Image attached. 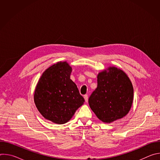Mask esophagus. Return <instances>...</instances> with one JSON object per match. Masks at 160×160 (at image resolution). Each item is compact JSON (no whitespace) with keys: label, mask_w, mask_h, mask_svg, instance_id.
<instances>
[{"label":"esophagus","mask_w":160,"mask_h":160,"mask_svg":"<svg viewBox=\"0 0 160 160\" xmlns=\"http://www.w3.org/2000/svg\"><path fill=\"white\" fill-rule=\"evenodd\" d=\"M83 98H84V99H85V102H88V96H87V95H85Z\"/></svg>","instance_id":"1"}]
</instances>
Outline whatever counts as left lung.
<instances>
[{"label":"left lung","instance_id":"left-lung-1","mask_svg":"<svg viewBox=\"0 0 160 160\" xmlns=\"http://www.w3.org/2000/svg\"><path fill=\"white\" fill-rule=\"evenodd\" d=\"M133 99L129 77L120 68L109 66L98 75V87L90 96L88 104L101 121L110 123L127 115Z\"/></svg>","mask_w":160,"mask_h":160}]
</instances>
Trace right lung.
Instances as JSON below:
<instances>
[{
  "instance_id": "add662e5",
  "label": "right lung",
  "mask_w": 160,
  "mask_h": 160,
  "mask_svg": "<svg viewBox=\"0 0 160 160\" xmlns=\"http://www.w3.org/2000/svg\"><path fill=\"white\" fill-rule=\"evenodd\" d=\"M72 68L66 61L49 67L40 77L34 92V102L41 115L56 124L67 123L85 100L70 79Z\"/></svg>"
}]
</instances>
